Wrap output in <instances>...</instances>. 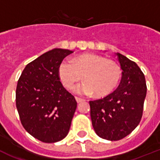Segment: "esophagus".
<instances>
[{
    "label": "esophagus",
    "mask_w": 160,
    "mask_h": 160,
    "mask_svg": "<svg viewBox=\"0 0 160 160\" xmlns=\"http://www.w3.org/2000/svg\"><path fill=\"white\" fill-rule=\"evenodd\" d=\"M76 100H77V103H81V102L83 101V99H81V98H79V97H76Z\"/></svg>",
    "instance_id": "34e87169"
}]
</instances>
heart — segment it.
I'll list each match as a JSON object with an SVG mask.
<instances>
[{"label": "heart", "mask_w": 160, "mask_h": 160, "mask_svg": "<svg viewBox=\"0 0 160 160\" xmlns=\"http://www.w3.org/2000/svg\"><path fill=\"white\" fill-rule=\"evenodd\" d=\"M83 76L85 82L75 88V92L85 96L95 93L98 97H103L119 85L122 70L114 60L88 53L74 57L72 61L64 60L59 67V77L67 88H72Z\"/></svg>", "instance_id": "1"}]
</instances>
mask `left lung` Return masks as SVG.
<instances>
[{
	"label": "left lung",
	"instance_id": "left-lung-1",
	"mask_svg": "<svg viewBox=\"0 0 160 160\" xmlns=\"http://www.w3.org/2000/svg\"><path fill=\"white\" fill-rule=\"evenodd\" d=\"M122 79L115 92L89 102L93 128L100 138L116 141L126 137L139 125L147 94L145 77L136 62L116 53Z\"/></svg>",
	"mask_w": 160,
	"mask_h": 160
}]
</instances>
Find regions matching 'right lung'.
I'll return each mask as SVG.
<instances>
[{"mask_svg": "<svg viewBox=\"0 0 160 160\" xmlns=\"http://www.w3.org/2000/svg\"><path fill=\"white\" fill-rule=\"evenodd\" d=\"M73 52L54 48L27 64L17 82L16 104L24 128L44 143L67 136L77 109L74 96L60 81L59 67Z\"/></svg>", "mask_w": 160, "mask_h": 160, "instance_id": "obj_1", "label": "right lung"}]
</instances>
